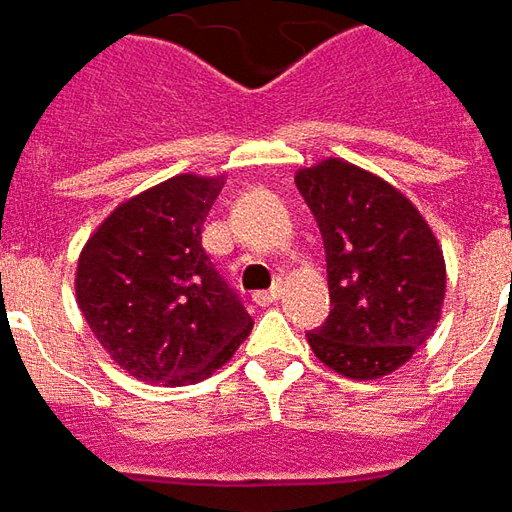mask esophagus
I'll list each match as a JSON object with an SVG mask.
<instances>
[{
    "label": "esophagus",
    "mask_w": 512,
    "mask_h": 512,
    "mask_svg": "<svg viewBox=\"0 0 512 512\" xmlns=\"http://www.w3.org/2000/svg\"><path fill=\"white\" fill-rule=\"evenodd\" d=\"M279 296H282V287L276 285V287H270V290H259V293L253 296V302L265 307V305H273V302H276Z\"/></svg>",
    "instance_id": "34e87169"
}]
</instances>
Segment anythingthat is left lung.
Masks as SVG:
<instances>
[{
  "label": "left lung",
  "mask_w": 512,
  "mask_h": 512,
  "mask_svg": "<svg viewBox=\"0 0 512 512\" xmlns=\"http://www.w3.org/2000/svg\"><path fill=\"white\" fill-rule=\"evenodd\" d=\"M296 187L322 230L333 305L307 342L347 379L393 373L442 316V247L407 196L350 162L299 170Z\"/></svg>",
  "instance_id": "left-lung-1"
}]
</instances>
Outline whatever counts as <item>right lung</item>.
Returning <instances> with one entry per match:
<instances>
[{
    "label": "right lung",
    "instance_id": "add662e5",
    "mask_svg": "<svg viewBox=\"0 0 512 512\" xmlns=\"http://www.w3.org/2000/svg\"><path fill=\"white\" fill-rule=\"evenodd\" d=\"M222 185V176H173L116 207L82 247L76 302L110 359L142 382H202L253 327L202 247Z\"/></svg>",
    "mask_w": 512,
    "mask_h": 512
}]
</instances>
